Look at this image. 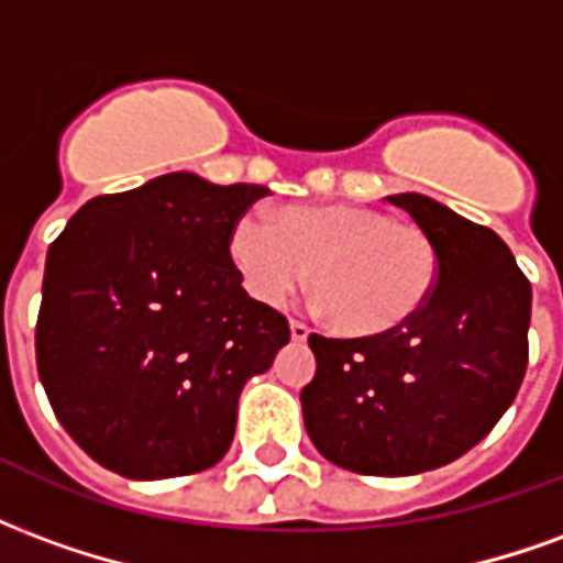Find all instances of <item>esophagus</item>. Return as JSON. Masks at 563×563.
<instances>
[{
  "label": "esophagus",
  "mask_w": 563,
  "mask_h": 563,
  "mask_svg": "<svg viewBox=\"0 0 563 563\" xmlns=\"http://www.w3.org/2000/svg\"><path fill=\"white\" fill-rule=\"evenodd\" d=\"M289 334H292V341H307V338H310V329H307L305 322L292 319V322H289Z\"/></svg>",
  "instance_id": "esophagus-1"
}]
</instances>
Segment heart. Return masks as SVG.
Instances as JSON below:
<instances>
[{
	"instance_id": "obj_1",
	"label": "heart",
	"mask_w": 563,
	"mask_h": 563,
	"mask_svg": "<svg viewBox=\"0 0 563 563\" xmlns=\"http://www.w3.org/2000/svg\"><path fill=\"white\" fill-rule=\"evenodd\" d=\"M229 262L268 307L286 305L310 277L319 307L353 338L407 325L440 277L431 234L358 205H289L274 220L244 210L229 229Z\"/></svg>"
}]
</instances>
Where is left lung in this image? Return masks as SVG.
<instances>
[{"mask_svg":"<svg viewBox=\"0 0 563 563\" xmlns=\"http://www.w3.org/2000/svg\"><path fill=\"white\" fill-rule=\"evenodd\" d=\"M389 201L434 241V292L389 334H310L317 374L301 389L313 446L365 476H413L461 459L507 413L528 367L531 283L509 246L434 198Z\"/></svg>","mask_w":563,"mask_h":563,"instance_id":"left-lung-1","label":"left lung"}]
</instances>
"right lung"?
<instances>
[{
    "label": "right lung",
    "mask_w": 563,
    "mask_h": 563,
    "mask_svg": "<svg viewBox=\"0 0 563 563\" xmlns=\"http://www.w3.org/2000/svg\"><path fill=\"white\" fill-rule=\"evenodd\" d=\"M265 186L189 172L96 196L47 250L35 325L56 419L92 461L129 479L213 467L238 398L265 374L289 322L250 298L229 229Z\"/></svg>",
    "instance_id": "1"
}]
</instances>
